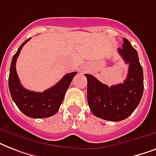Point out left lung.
<instances>
[{
	"mask_svg": "<svg viewBox=\"0 0 156 156\" xmlns=\"http://www.w3.org/2000/svg\"><path fill=\"white\" fill-rule=\"evenodd\" d=\"M119 54L129 64L128 75L123 83L108 86L90 74L87 79V102L92 113L99 118L110 121L125 120L133 113L143 94V71L138 52L127 39L123 38Z\"/></svg>",
	"mask_w": 156,
	"mask_h": 156,
	"instance_id": "1",
	"label": "left lung"
}]
</instances>
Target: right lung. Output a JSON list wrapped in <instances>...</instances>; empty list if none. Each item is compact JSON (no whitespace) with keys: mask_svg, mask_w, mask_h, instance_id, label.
Masks as SVG:
<instances>
[{"mask_svg":"<svg viewBox=\"0 0 156 156\" xmlns=\"http://www.w3.org/2000/svg\"><path fill=\"white\" fill-rule=\"evenodd\" d=\"M30 39L22 44L12 58L9 76V89L13 102L23 114L32 118H46L53 116L59 110L66 90L77 72L66 73L56 85L43 92H35L25 89L21 85L16 71V61L21 49Z\"/></svg>","mask_w":156,"mask_h":156,"instance_id":"1","label":"right lung"}]
</instances>
